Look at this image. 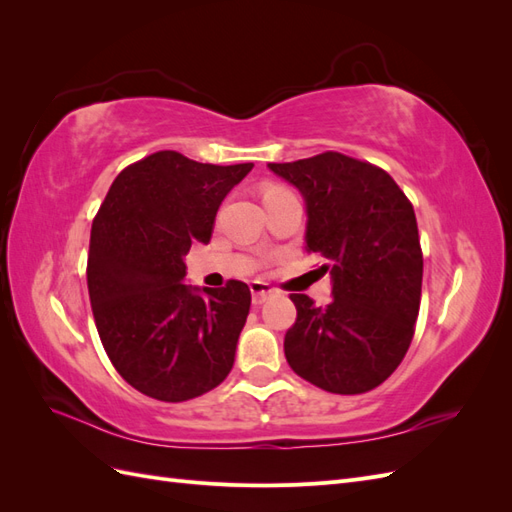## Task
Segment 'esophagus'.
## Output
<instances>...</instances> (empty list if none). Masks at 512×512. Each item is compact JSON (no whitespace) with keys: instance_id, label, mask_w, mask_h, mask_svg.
Returning <instances> with one entry per match:
<instances>
[{"instance_id":"obj_1","label":"esophagus","mask_w":512,"mask_h":512,"mask_svg":"<svg viewBox=\"0 0 512 512\" xmlns=\"http://www.w3.org/2000/svg\"><path fill=\"white\" fill-rule=\"evenodd\" d=\"M250 290H252V303L254 305H262L265 303L271 294L275 292L269 284H265V282H252L250 284Z\"/></svg>"}]
</instances>
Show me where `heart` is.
<instances>
[{
  "label": "heart",
  "mask_w": 512,
  "mask_h": 512,
  "mask_svg": "<svg viewBox=\"0 0 512 512\" xmlns=\"http://www.w3.org/2000/svg\"><path fill=\"white\" fill-rule=\"evenodd\" d=\"M275 192H284V188H280V185H269L265 190V194H275Z\"/></svg>",
  "instance_id": "heart-1"
}]
</instances>
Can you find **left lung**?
I'll list each match as a JSON object with an SVG mask.
<instances>
[{
	"instance_id": "8db88e82",
	"label": "left lung",
	"mask_w": 512,
	"mask_h": 512,
	"mask_svg": "<svg viewBox=\"0 0 512 512\" xmlns=\"http://www.w3.org/2000/svg\"><path fill=\"white\" fill-rule=\"evenodd\" d=\"M305 198L307 254L324 258L333 301L290 294L297 320L284 337L294 374L337 395L376 389L404 361L421 305L423 252L412 203L369 162L324 151L269 164Z\"/></svg>"
}]
</instances>
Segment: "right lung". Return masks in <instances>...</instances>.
Wrapping results in <instances>:
<instances>
[{
    "label": "right lung",
    "mask_w": 512,
    "mask_h": 512,
    "mask_svg": "<svg viewBox=\"0 0 512 512\" xmlns=\"http://www.w3.org/2000/svg\"><path fill=\"white\" fill-rule=\"evenodd\" d=\"M252 168L151 153L121 170L96 213L87 256L96 329L119 376L147 397L188 401L230 374L250 288L185 286L183 256L209 243L222 200Z\"/></svg>",
    "instance_id": "right-lung-1"
}]
</instances>
